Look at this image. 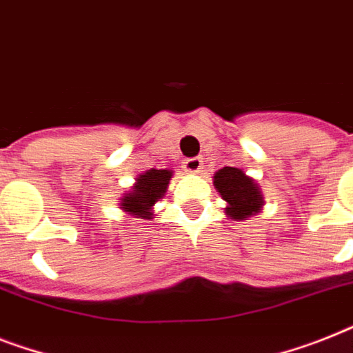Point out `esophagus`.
Returning a JSON list of instances; mask_svg holds the SVG:
<instances>
[{"mask_svg":"<svg viewBox=\"0 0 353 353\" xmlns=\"http://www.w3.org/2000/svg\"><path fill=\"white\" fill-rule=\"evenodd\" d=\"M183 170L191 174H198L203 170L202 159L200 157H193V159H185L183 160Z\"/></svg>","mask_w":353,"mask_h":353,"instance_id":"esophagus-1","label":"esophagus"}]
</instances>
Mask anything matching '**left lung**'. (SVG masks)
<instances>
[{"mask_svg": "<svg viewBox=\"0 0 353 353\" xmlns=\"http://www.w3.org/2000/svg\"><path fill=\"white\" fill-rule=\"evenodd\" d=\"M212 183L220 196L225 200L227 218L241 222L263 209L265 202L260 185L240 168L225 165L218 170L212 176Z\"/></svg>", "mask_w": 353, "mask_h": 353, "instance_id": "left-lung-1", "label": "left lung"}]
</instances>
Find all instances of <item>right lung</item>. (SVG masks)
I'll list each match as a JSON object with an SVG mask.
<instances>
[{"instance_id": "obj_1", "label": "right lung", "mask_w": 353, "mask_h": 353, "mask_svg": "<svg viewBox=\"0 0 353 353\" xmlns=\"http://www.w3.org/2000/svg\"><path fill=\"white\" fill-rule=\"evenodd\" d=\"M171 176H173L171 170H155V168L139 174L130 191H126L124 196L119 200L122 211L128 216L153 220L155 218L153 205L165 196Z\"/></svg>"}]
</instances>
